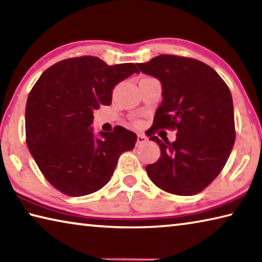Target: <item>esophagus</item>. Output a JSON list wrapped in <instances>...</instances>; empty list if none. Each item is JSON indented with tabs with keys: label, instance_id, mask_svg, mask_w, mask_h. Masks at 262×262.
Returning a JSON list of instances; mask_svg holds the SVG:
<instances>
[{
	"label": "esophagus",
	"instance_id": "esophagus-1",
	"mask_svg": "<svg viewBox=\"0 0 262 262\" xmlns=\"http://www.w3.org/2000/svg\"><path fill=\"white\" fill-rule=\"evenodd\" d=\"M147 141H148L147 136L143 135V134H137V142H136L137 145L143 144V143H145V142H147Z\"/></svg>",
	"mask_w": 262,
	"mask_h": 262
}]
</instances>
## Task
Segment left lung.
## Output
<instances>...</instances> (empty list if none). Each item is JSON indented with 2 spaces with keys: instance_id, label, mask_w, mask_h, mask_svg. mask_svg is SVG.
Instances as JSON below:
<instances>
[{
  "instance_id": "1",
  "label": "left lung",
  "mask_w": 262,
  "mask_h": 262,
  "mask_svg": "<svg viewBox=\"0 0 262 262\" xmlns=\"http://www.w3.org/2000/svg\"><path fill=\"white\" fill-rule=\"evenodd\" d=\"M137 67L162 84L152 132L177 128L173 142L150 137L161 148L158 161L145 166L150 180L172 194L201 192L220 174L233 148L231 92L214 69L189 57L163 54Z\"/></svg>"
}]
</instances>
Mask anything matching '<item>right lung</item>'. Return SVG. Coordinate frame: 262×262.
<instances>
[{
  "instance_id": "obj_1",
  "label": "right lung",
  "mask_w": 262,
  "mask_h": 262,
  "mask_svg": "<svg viewBox=\"0 0 262 262\" xmlns=\"http://www.w3.org/2000/svg\"><path fill=\"white\" fill-rule=\"evenodd\" d=\"M139 73L134 63L108 66L96 56L73 57L46 69L25 108L26 144L41 173L69 196L95 193L108 183L120 155L135 147L121 126L95 134L94 111L111 105L119 82Z\"/></svg>"
}]
</instances>
